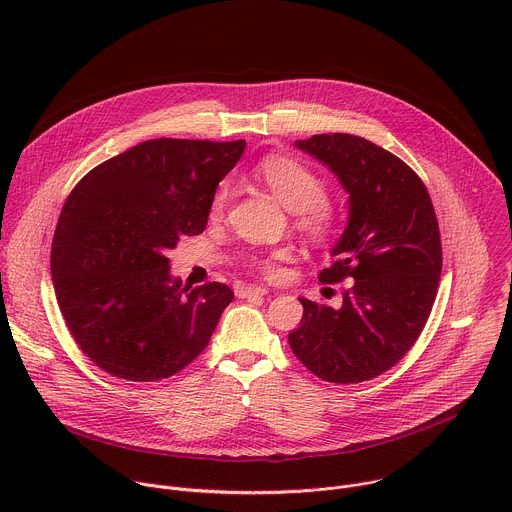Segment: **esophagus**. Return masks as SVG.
<instances>
[{"instance_id": "obj_1", "label": "esophagus", "mask_w": 512, "mask_h": 512, "mask_svg": "<svg viewBox=\"0 0 512 512\" xmlns=\"http://www.w3.org/2000/svg\"><path fill=\"white\" fill-rule=\"evenodd\" d=\"M237 296L239 298H263V296H267V289L257 287V285H243L237 289Z\"/></svg>"}]
</instances>
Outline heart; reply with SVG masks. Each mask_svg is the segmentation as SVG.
Masks as SVG:
<instances>
[{
	"instance_id": "b5f03b06",
	"label": "heart",
	"mask_w": 512,
	"mask_h": 512,
	"mask_svg": "<svg viewBox=\"0 0 512 512\" xmlns=\"http://www.w3.org/2000/svg\"><path fill=\"white\" fill-rule=\"evenodd\" d=\"M259 178L269 190L289 208L298 214L300 229L314 241H328L336 231V212L326 202V182L306 164L285 158L271 156L261 162ZM227 186L216 190L212 198V212L218 214L225 208ZM283 253H273L263 259H253V265L265 275L273 277L279 271L277 261Z\"/></svg>"
}]
</instances>
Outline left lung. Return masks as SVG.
<instances>
[{
	"instance_id": "left-lung-1",
	"label": "left lung",
	"mask_w": 512,
	"mask_h": 512,
	"mask_svg": "<svg viewBox=\"0 0 512 512\" xmlns=\"http://www.w3.org/2000/svg\"><path fill=\"white\" fill-rule=\"evenodd\" d=\"M296 148L338 176L348 225L322 283L348 281L340 308L300 298L304 316L287 340L304 367L328 383L369 381L419 338L442 275V241L421 178L377 143L348 133L298 139Z\"/></svg>"
}]
</instances>
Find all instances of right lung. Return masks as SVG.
<instances>
[{
	"mask_svg": "<svg viewBox=\"0 0 512 512\" xmlns=\"http://www.w3.org/2000/svg\"><path fill=\"white\" fill-rule=\"evenodd\" d=\"M239 141L150 139L93 168L62 206L50 269L64 322L105 373L152 383L190 364L233 302L225 283L190 289L166 253L200 235Z\"/></svg>",
	"mask_w": 512,
	"mask_h": 512,
	"instance_id": "add662e5",
	"label": "right lung"
}]
</instances>
